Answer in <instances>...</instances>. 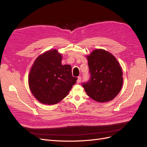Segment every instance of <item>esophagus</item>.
Instances as JSON below:
<instances>
[{"instance_id": "34e87169", "label": "esophagus", "mask_w": 147, "mask_h": 147, "mask_svg": "<svg viewBox=\"0 0 147 147\" xmlns=\"http://www.w3.org/2000/svg\"><path fill=\"white\" fill-rule=\"evenodd\" d=\"M81 80H82V77H78V79H77V83H80Z\"/></svg>"}]
</instances>
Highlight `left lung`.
I'll use <instances>...</instances> for the list:
<instances>
[{
    "label": "left lung",
    "instance_id": "8db88e82",
    "mask_svg": "<svg viewBox=\"0 0 147 147\" xmlns=\"http://www.w3.org/2000/svg\"><path fill=\"white\" fill-rule=\"evenodd\" d=\"M90 80L82 83L88 96L99 102L113 99L123 86V72L118 61L112 54L96 49L87 56Z\"/></svg>",
    "mask_w": 147,
    "mask_h": 147
}]
</instances>
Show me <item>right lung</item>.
<instances>
[{
	"label": "right lung",
	"instance_id": "add662e5",
	"mask_svg": "<svg viewBox=\"0 0 147 147\" xmlns=\"http://www.w3.org/2000/svg\"><path fill=\"white\" fill-rule=\"evenodd\" d=\"M62 55L50 50L38 56L29 75L31 92L44 104H56L67 96L76 83L70 65L61 64Z\"/></svg>",
	"mask_w": 147,
	"mask_h": 147
}]
</instances>
